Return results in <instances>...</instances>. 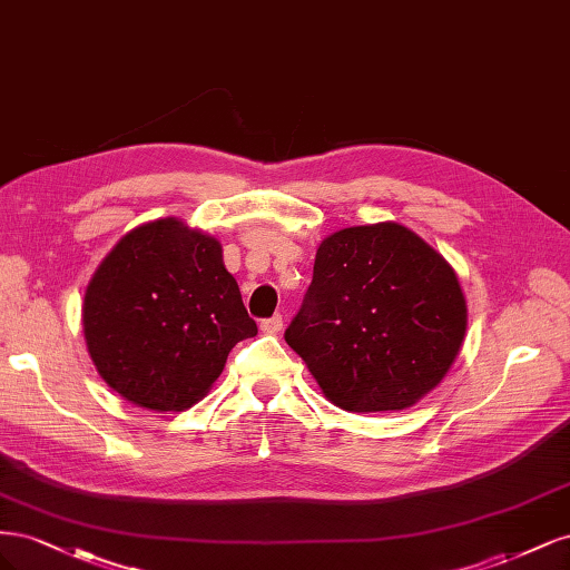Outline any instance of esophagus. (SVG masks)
I'll use <instances>...</instances> for the list:
<instances>
[{
	"label": "esophagus",
	"instance_id": "obj_1",
	"mask_svg": "<svg viewBox=\"0 0 570 570\" xmlns=\"http://www.w3.org/2000/svg\"><path fill=\"white\" fill-rule=\"evenodd\" d=\"M262 333H266V335H278L281 331H283V316H273V318H266V321H262Z\"/></svg>",
	"mask_w": 570,
	"mask_h": 570
}]
</instances>
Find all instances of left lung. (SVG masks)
<instances>
[{
  "instance_id": "8db88e82",
  "label": "left lung",
  "mask_w": 570,
  "mask_h": 570,
  "mask_svg": "<svg viewBox=\"0 0 570 570\" xmlns=\"http://www.w3.org/2000/svg\"><path fill=\"white\" fill-rule=\"evenodd\" d=\"M469 325L459 275L402 223L342 228L316 249L314 281L285 340L325 400L402 411L435 390Z\"/></svg>"
}]
</instances>
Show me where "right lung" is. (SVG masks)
<instances>
[{
	"label": "right lung",
	"instance_id": "1",
	"mask_svg": "<svg viewBox=\"0 0 570 570\" xmlns=\"http://www.w3.org/2000/svg\"><path fill=\"white\" fill-rule=\"evenodd\" d=\"M82 333L101 381L166 413L204 400L256 323L218 239L168 216L132 228L101 258L85 289Z\"/></svg>",
	"mask_w": 570,
	"mask_h": 570
}]
</instances>
